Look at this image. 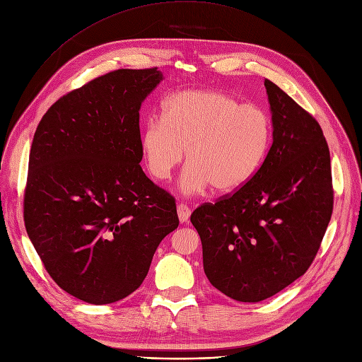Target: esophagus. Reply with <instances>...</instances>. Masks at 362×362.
<instances>
[{"label": "esophagus", "mask_w": 362, "mask_h": 362, "mask_svg": "<svg viewBox=\"0 0 362 362\" xmlns=\"http://www.w3.org/2000/svg\"><path fill=\"white\" fill-rule=\"evenodd\" d=\"M177 214H178V219H180V222H181V223H185V222H188V219H190L192 209L188 208L187 204L180 203V204L177 206Z\"/></svg>", "instance_id": "34e87169"}]
</instances>
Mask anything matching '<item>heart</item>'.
Listing matches in <instances>:
<instances>
[{"label":"heart","mask_w":362,"mask_h":362,"mask_svg":"<svg viewBox=\"0 0 362 362\" xmlns=\"http://www.w3.org/2000/svg\"><path fill=\"white\" fill-rule=\"evenodd\" d=\"M272 141L269 115L257 105L214 90L181 91L150 116L140 132V153L148 174L166 181L185 156L180 188L185 196L208 188L230 194L243 188L262 166Z\"/></svg>","instance_id":"heart-1"}]
</instances>
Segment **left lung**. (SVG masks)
<instances>
[{"instance_id":"8db88e82","label":"left lung","mask_w":362,"mask_h":362,"mask_svg":"<svg viewBox=\"0 0 362 362\" xmlns=\"http://www.w3.org/2000/svg\"><path fill=\"white\" fill-rule=\"evenodd\" d=\"M272 144L256 175L233 196L192 214L214 287L261 302L306 272L333 212L330 151L317 120L265 79Z\"/></svg>"}]
</instances>
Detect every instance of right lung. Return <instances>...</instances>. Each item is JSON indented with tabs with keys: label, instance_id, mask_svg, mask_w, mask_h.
<instances>
[{
	"label": "right lung",
	"instance_id": "add662e5",
	"mask_svg": "<svg viewBox=\"0 0 362 362\" xmlns=\"http://www.w3.org/2000/svg\"><path fill=\"white\" fill-rule=\"evenodd\" d=\"M160 81L158 67L103 75L57 100L33 135L26 231L51 279L87 303L139 288L180 223L140 166V107Z\"/></svg>",
	"mask_w": 362,
	"mask_h": 362
}]
</instances>
